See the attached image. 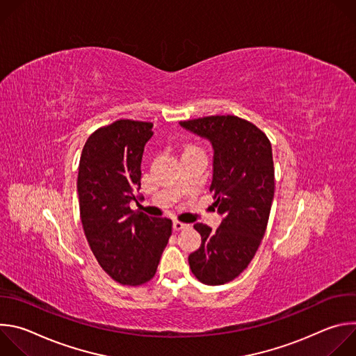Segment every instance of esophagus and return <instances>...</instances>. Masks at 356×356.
I'll return each mask as SVG.
<instances>
[{
	"instance_id": "esophagus-1",
	"label": "esophagus",
	"mask_w": 356,
	"mask_h": 356,
	"mask_svg": "<svg viewBox=\"0 0 356 356\" xmlns=\"http://www.w3.org/2000/svg\"><path fill=\"white\" fill-rule=\"evenodd\" d=\"M186 228H188V224H184V222H180V221L173 222V229L175 231H181V229H186Z\"/></svg>"
}]
</instances>
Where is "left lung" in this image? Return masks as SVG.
Segmentation results:
<instances>
[{
	"label": "left lung",
	"instance_id": "8db88e82",
	"mask_svg": "<svg viewBox=\"0 0 356 356\" xmlns=\"http://www.w3.org/2000/svg\"><path fill=\"white\" fill-rule=\"evenodd\" d=\"M180 127L213 147L210 193L222 221L216 231L194 224L201 245L188 255V265L200 282L220 286L248 268L265 235L275 194L272 146L259 128L235 115L181 121Z\"/></svg>",
	"mask_w": 356,
	"mask_h": 356
}]
</instances>
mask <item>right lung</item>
<instances>
[{"label":"right lung","mask_w":356,"mask_h":356,"mask_svg":"<svg viewBox=\"0 0 356 356\" xmlns=\"http://www.w3.org/2000/svg\"><path fill=\"white\" fill-rule=\"evenodd\" d=\"M154 124L120 120L87 139L77 191L84 235L99 266L115 282L136 286L155 276L172 221L132 211L142 200L140 163Z\"/></svg>","instance_id":"1"}]
</instances>
